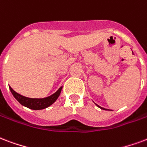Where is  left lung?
<instances>
[{"mask_svg":"<svg viewBox=\"0 0 147 147\" xmlns=\"http://www.w3.org/2000/svg\"><path fill=\"white\" fill-rule=\"evenodd\" d=\"M97 106H98V105H97ZM98 107H100V108H101V109H104V108H103V107H100V106H98ZM104 110H106V109H104Z\"/></svg>","mask_w":147,"mask_h":147,"instance_id":"left-lung-1","label":"left lung"}]
</instances>
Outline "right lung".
I'll list each match as a JSON object with an SVG mask.
<instances>
[{
    "label": "right lung",
    "instance_id": "right-lung-1",
    "mask_svg": "<svg viewBox=\"0 0 147 147\" xmlns=\"http://www.w3.org/2000/svg\"><path fill=\"white\" fill-rule=\"evenodd\" d=\"M11 92L12 93V95L14 96V97L17 100L25 107L30 108L32 110H41L44 109L48 107L49 106H51L52 104H54V102L56 101L58 96H59L61 91L62 87H61L59 90H57L56 93L53 94V95L50 96L47 98L43 99H35V98H29V97H26L23 96L18 94V93H16V91L11 89V87H9Z\"/></svg>",
    "mask_w": 147,
    "mask_h": 147
}]
</instances>
